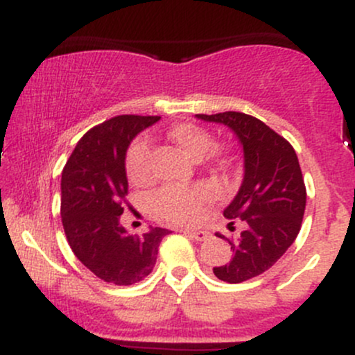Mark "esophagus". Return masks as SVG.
<instances>
[{
    "label": "esophagus",
    "instance_id": "esophagus-1",
    "mask_svg": "<svg viewBox=\"0 0 355 355\" xmlns=\"http://www.w3.org/2000/svg\"><path fill=\"white\" fill-rule=\"evenodd\" d=\"M183 234H187L189 237L197 240V242H205V240L209 239V234L202 230H183Z\"/></svg>",
    "mask_w": 355,
    "mask_h": 355
}]
</instances>
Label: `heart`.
<instances>
[{
  "instance_id": "obj_1",
  "label": "heart",
  "mask_w": 355,
  "mask_h": 355,
  "mask_svg": "<svg viewBox=\"0 0 355 355\" xmlns=\"http://www.w3.org/2000/svg\"><path fill=\"white\" fill-rule=\"evenodd\" d=\"M166 140L177 146L183 155L193 162L203 158L210 160H223L225 152L214 146V137L209 130L195 123H177L170 126L165 133ZM150 150L144 138H138L130 145L126 152L125 168L126 175L133 183H145L150 178L148 168ZM214 198V189L205 183L178 189L166 187L152 197V210L155 215L172 223H193L200 217V211L205 203Z\"/></svg>"
}]
</instances>
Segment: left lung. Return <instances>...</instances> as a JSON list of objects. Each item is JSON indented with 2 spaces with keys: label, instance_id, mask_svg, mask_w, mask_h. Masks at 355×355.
Returning <instances> with one entry per match:
<instances>
[{
  "label": "left lung",
  "instance_id": "left-lung-1",
  "mask_svg": "<svg viewBox=\"0 0 355 355\" xmlns=\"http://www.w3.org/2000/svg\"><path fill=\"white\" fill-rule=\"evenodd\" d=\"M195 116L229 126L242 145L243 180L223 217L242 220L245 229L235 242L229 240L234 255L214 267V274L223 282H245L274 266L299 235L307 193L297 153L255 116L239 112Z\"/></svg>",
  "mask_w": 355,
  "mask_h": 355
}]
</instances>
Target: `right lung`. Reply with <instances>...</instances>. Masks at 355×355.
<instances>
[{
	"instance_id": "1",
	"label": "right lung",
	"mask_w": 355,
	"mask_h": 355,
	"mask_svg": "<svg viewBox=\"0 0 355 355\" xmlns=\"http://www.w3.org/2000/svg\"><path fill=\"white\" fill-rule=\"evenodd\" d=\"M160 116L120 115L81 137L61 173V222L76 259L98 279L133 285L152 274L170 230L132 235L120 223L128 193L125 158L138 133Z\"/></svg>"
}]
</instances>
